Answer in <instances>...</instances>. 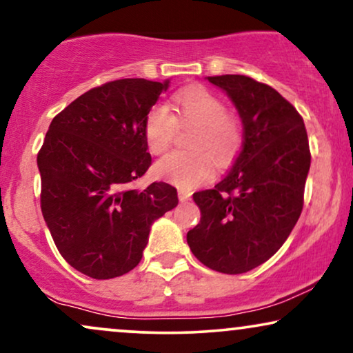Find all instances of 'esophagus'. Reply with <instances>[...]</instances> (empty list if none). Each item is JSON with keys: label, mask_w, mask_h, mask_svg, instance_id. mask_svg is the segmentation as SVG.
Masks as SVG:
<instances>
[{"label": "esophagus", "mask_w": 353, "mask_h": 353, "mask_svg": "<svg viewBox=\"0 0 353 353\" xmlns=\"http://www.w3.org/2000/svg\"><path fill=\"white\" fill-rule=\"evenodd\" d=\"M177 195H179V200L181 202H185V200H189L190 197V190H185V189H179V192H177Z\"/></svg>", "instance_id": "esophagus-1"}]
</instances>
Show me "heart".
Returning a JSON list of instances; mask_svg holds the SVG:
<instances>
[{"label": "heart", "instance_id": "obj_1", "mask_svg": "<svg viewBox=\"0 0 353 353\" xmlns=\"http://www.w3.org/2000/svg\"><path fill=\"white\" fill-rule=\"evenodd\" d=\"M179 115L174 117L163 104L151 107L145 117V140L153 154L166 153L176 135L177 123L194 125L187 146L174 151L154 164V176L179 187H195L212 176L213 160L230 163L239 148L243 128L234 114L226 112L220 97L205 88H187L174 96Z\"/></svg>", "mask_w": 353, "mask_h": 353}]
</instances>
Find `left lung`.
Returning <instances> with one entry per match:
<instances>
[{"label": "left lung", "mask_w": 353, "mask_h": 353, "mask_svg": "<svg viewBox=\"0 0 353 353\" xmlns=\"http://www.w3.org/2000/svg\"><path fill=\"white\" fill-rule=\"evenodd\" d=\"M226 91L243 120V148L213 187L195 192L200 223L187 233L208 269L244 274L282 248L303 210L311 164L303 117L269 84L244 74L208 77Z\"/></svg>", "instance_id": "8db88e82"}]
</instances>
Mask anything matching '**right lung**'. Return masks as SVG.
Listing matches in <instances>:
<instances>
[{"label": "right lung", "mask_w": 353, "mask_h": 353, "mask_svg": "<svg viewBox=\"0 0 353 353\" xmlns=\"http://www.w3.org/2000/svg\"><path fill=\"white\" fill-rule=\"evenodd\" d=\"M168 86L125 78L89 89L53 117L37 154L40 208L53 243L91 279L135 269L151 223L179 202L166 182L130 187L151 166L145 117Z\"/></svg>", "instance_id": "add662e5"}]
</instances>
